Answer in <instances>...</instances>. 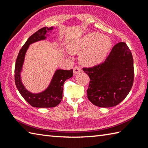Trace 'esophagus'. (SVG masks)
Here are the masks:
<instances>
[{"mask_svg": "<svg viewBox=\"0 0 148 148\" xmlns=\"http://www.w3.org/2000/svg\"><path fill=\"white\" fill-rule=\"evenodd\" d=\"M81 71H82V69H81V68H80V67L78 66H75L74 68V75L78 74L79 72H80Z\"/></svg>", "mask_w": 148, "mask_h": 148, "instance_id": "1", "label": "esophagus"}]
</instances>
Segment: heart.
Returning a JSON list of instances; mask_svg holds the SVG:
<instances>
[{"label": "heart", "instance_id": "1", "mask_svg": "<svg viewBox=\"0 0 148 148\" xmlns=\"http://www.w3.org/2000/svg\"><path fill=\"white\" fill-rule=\"evenodd\" d=\"M112 47L110 38L99 32H89L69 47L71 53L80 54L79 60L82 64L93 66L104 61Z\"/></svg>", "mask_w": 148, "mask_h": 148}]
</instances>
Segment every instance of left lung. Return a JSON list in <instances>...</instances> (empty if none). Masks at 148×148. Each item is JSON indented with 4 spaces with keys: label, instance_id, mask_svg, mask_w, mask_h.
Masks as SVG:
<instances>
[{
    "label": "left lung",
    "instance_id": "1",
    "mask_svg": "<svg viewBox=\"0 0 148 148\" xmlns=\"http://www.w3.org/2000/svg\"><path fill=\"white\" fill-rule=\"evenodd\" d=\"M90 82L87 98L95 106L110 108L123 101L134 81L133 58L125 42L115 45L104 62L83 68Z\"/></svg>",
    "mask_w": 148,
    "mask_h": 148
}]
</instances>
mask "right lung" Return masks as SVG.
Masks as SVG:
<instances>
[{
    "label": "right lung",
    "instance_id": "1",
    "mask_svg": "<svg viewBox=\"0 0 148 148\" xmlns=\"http://www.w3.org/2000/svg\"><path fill=\"white\" fill-rule=\"evenodd\" d=\"M53 30V27H43L34 33L27 40L17 56L15 66V83L23 99L35 108H52L57 106L62 98L64 82L73 76V70L65 71L57 69L53 76L48 87L38 93H33L27 90L22 83L21 72L23 70L26 52L29 46L34 42L46 40L47 32Z\"/></svg>",
    "mask_w": 148,
    "mask_h": 148
}]
</instances>
